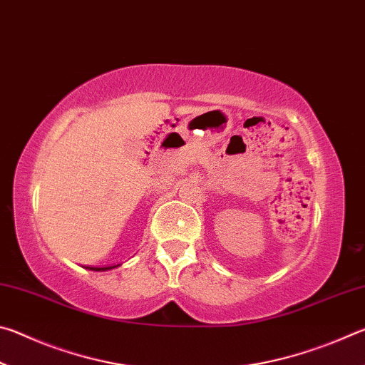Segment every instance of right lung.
Returning <instances> with one entry per match:
<instances>
[{
	"instance_id": "1",
	"label": "right lung",
	"mask_w": 365,
	"mask_h": 365,
	"mask_svg": "<svg viewBox=\"0 0 365 365\" xmlns=\"http://www.w3.org/2000/svg\"><path fill=\"white\" fill-rule=\"evenodd\" d=\"M117 265H120V264H117ZM117 265H110V267H90V270L103 272V270H109V269H114V267H117Z\"/></svg>"
}]
</instances>
